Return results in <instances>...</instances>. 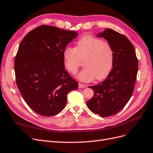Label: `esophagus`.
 <instances>
[{
	"instance_id": "1",
	"label": "esophagus",
	"mask_w": 153,
	"mask_h": 153,
	"mask_svg": "<svg viewBox=\"0 0 153 153\" xmlns=\"http://www.w3.org/2000/svg\"><path fill=\"white\" fill-rule=\"evenodd\" d=\"M86 84L79 83V88H86Z\"/></svg>"
}]
</instances>
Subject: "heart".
I'll use <instances>...</instances> for the list:
<instances>
[{
	"label": "heart",
	"mask_w": 153,
	"mask_h": 153,
	"mask_svg": "<svg viewBox=\"0 0 153 153\" xmlns=\"http://www.w3.org/2000/svg\"><path fill=\"white\" fill-rule=\"evenodd\" d=\"M85 67L77 78L82 82H89L94 78L103 79L110 74L114 64V51L109 43L91 35L81 38L75 48L67 47L63 52L64 66L71 74L75 75L84 59Z\"/></svg>",
	"instance_id": "heart-1"
}]
</instances>
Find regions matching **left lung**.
<instances>
[{"mask_svg":"<svg viewBox=\"0 0 153 153\" xmlns=\"http://www.w3.org/2000/svg\"><path fill=\"white\" fill-rule=\"evenodd\" d=\"M98 36L110 44L114 64L105 80L89 86L94 96L86 104L94 114L106 117L119 112L131 98L137 79L138 60L132 43L125 35L106 28Z\"/></svg>","mask_w":153,"mask_h":153,"instance_id":"left-lung-1","label":"left lung"}]
</instances>
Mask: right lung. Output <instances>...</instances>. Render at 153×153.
I'll return each instance as SVG.
<instances>
[{"mask_svg":"<svg viewBox=\"0 0 153 153\" xmlns=\"http://www.w3.org/2000/svg\"><path fill=\"white\" fill-rule=\"evenodd\" d=\"M77 33L42 25L21 41L14 60L18 86L25 102L36 114L57 115L67 103V95L78 82L65 69L63 52Z\"/></svg>","mask_w":153,"mask_h":153,"instance_id":"add662e5","label":"right lung"}]
</instances>
